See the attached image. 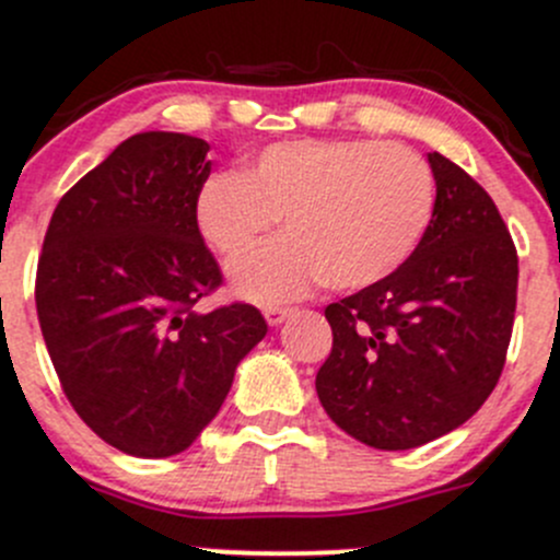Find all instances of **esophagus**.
Segmentation results:
<instances>
[{
	"label": "esophagus",
	"mask_w": 560,
	"mask_h": 560,
	"mask_svg": "<svg viewBox=\"0 0 560 560\" xmlns=\"http://www.w3.org/2000/svg\"><path fill=\"white\" fill-rule=\"evenodd\" d=\"M293 310L291 307H282V304H269V307H264V318H267L269 326H278L282 320L291 315Z\"/></svg>",
	"instance_id": "esophagus-1"
}]
</instances>
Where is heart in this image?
Returning <instances> with one entry per match:
<instances>
[{"label": "heart", "mask_w": 560, "mask_h": 560, "mask_svg": "<svg viewBox=\"0 0 560 560\" xmlns=\"http://www.w3.org/2000/svg\"><path fill=\"white\" fill-rule=\"evenodd\" d=\"M435 214V174L402 143L307 138L267 147L247 171L209 176L196 198L203 242L236 264L261 236L285 234L234 267L240 296L275 302L324 280L357 291L395 275Z\"/></svg>", "instance_id": "obj_1"}]
</instances>
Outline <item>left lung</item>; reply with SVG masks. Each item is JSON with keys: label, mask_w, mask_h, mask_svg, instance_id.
I'll return each instance as SVG.
<instances>
[{"label": "left lung", "mask_w": 560, "mask_h": 560, "mask_svg": "<svg viewBox=\"0 0 560 560\" xmlns=\"http://www.w3.org/2000/svg\"><path fill=\"white\" fill-rule=\"evenodd\" d=\"M435 214L389 278L324 310L331 353L315 392L375 450H413L468 422L501 378L517 307V250L485 187L430 152Z\"/></svg>", "instance_id": "1"}]
</instances>
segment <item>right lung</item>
<instances>
[{"mask_svg": "<svg viewBox=\"0 0 560 560\" xmlns=\"http://www.w3.org/2000/svg\"><path fill=\"white\" fill-rule=\"evenodd\" d=\"M207 152L185 132L121 141L65 192L37 261V318L62 392L132 457L185 452L267 335L253 304L198 310L223 285L196 225Z\"/></svg>", "mask_w": 560, "mask_h": 560, "instance_id": "obj_1", "label": "right lung"}]
</instances>
